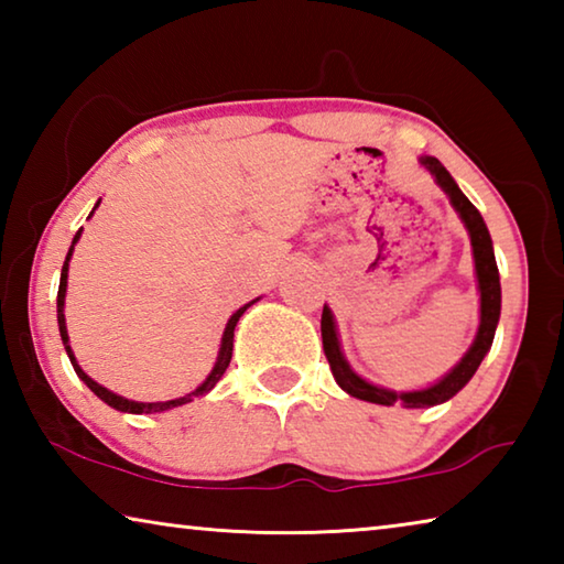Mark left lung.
Segmentation results:
<instances>
[{
	"label": "left lung",
	"mask_w": 564,
	"mask_h": 564,
	"mask_svg": "<svg viewBox=\"0 0 564 564\" xmlns=\"http://www.w3.org/2000/svg\"><path fill=\"white\" fill-rule=\"evenodd\" d=\"M420 166L431 171L435 184L445 191L447 198H451L455 214L460 216V221L467 228V236H470L475 279H477V291H480V326H477L475 340L470 343V348H467L460 362H457L451 373H445L441 380H437V383L420 390H390V388L370 383V380L360 378L356 370L350 368V362L340 350V338H338L333 311L328 305H323L321 336H323V350H326V358L330 362L333 378H336V383L346 390L348 395L366 400V403H376V405L400 403L403 408H433L460 393V390L470 383L475 370L480 368L482 358L488 356V350L492 348L495 328H498V321H500V305H502L500 271H498V263H495L492 238H490L488 226H485L480 212L470 204V198L463 194L460 186H457L455 178L451 176V171H447L441 161L435 156H420Z\"/></svg>",
	"instance_id": "left-lung-1"
}]
</instances>
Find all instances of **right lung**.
I'll return each instance as SVG.
<instances>
[{
    "label": "right lung",
    "mask_w": 564,
    "mask_h": 564,
    "mask_svg": "<svg viewBox=\"0 0 564 564\" xmlns=\"http://www.w3.org/2000/svg\"><path fill=\"white\" fill-rule=\"evenodd\" d=\"M99 204H101V198L97 202V206L91 208V214H89V216H94V212H97ZM79 238H82V228H79V231H76L74 241H72V246H69V253H66V261H64V265H62L59 293H56V323H59V336H62V343H64V348H66V356H69L72 366H74V373L79 376V378L84 380V383H87V388L91 390V393L97 395V398H101L104 403L111 405L113 410H121V413H133V415H141V413H164V410L178 408V405H186V403H191V400H194V398H198V395H206L208 390H214V386H216L218 380H221V376L226 373L228 362H231V352H234V330H236V323H238V318L243 316L246 308H251V305H253L256 301H261V299H253L251 303L241 305V308H238V311L234 313V316L228 318L226 328H224V336H221V348H218V356H216V362H214L212 373L206 376L204 383L198 386L196 390H191V393L181 395V398H174V400H156V403H141V400H129V398H123V395L111 393L109 388L99 386L97 380H94V378H89L87 373H84L79 362H76V356H74L72 346H69V333H66V318H64V299H66V279H69V261H72L74 246H76V241H79Z\"/></svg>",
    "instance_id": "obj_1"
}]
</instances>
